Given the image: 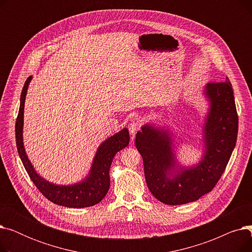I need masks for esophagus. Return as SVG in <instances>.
I'll return each instance as SVG.
<instances>
[{"instance_id": "1", "label": "esophagus", "mask_w": 252, "mask_h": 252, "mask_svg": "<svg viewBox=\"0 0 252 252\" xmlns=\"http://www.w3.org/2000/svg\"><path fill=\"white\" fill-rule=\"evenodd\" d=\"M140 123L139 122H133L128 125V130L131 136H135V134L140 129Z\"/></svg>"}]
</instances>
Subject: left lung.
I'll list each match as a JSON object with an SVG mask.
<instances>
[{
  "label": "left lung",
  "mask_w": 252,
  "mask_h": 252,
  "mask_svg": "<svg viewBox=\"0 0 252 252\" xmlns=\"http://www.w3.org/2000/svg\"><path fill=\"white\" fill-rule=\"evenodd\" d=\"M202 95L208 108L201 129L202 154L196 163L186 166L178 160V142L166 124L148 123L136 135V147L143 157L147 186L156 199L164 204H186L209 193L235 148L238 115L229 78L207 84Z\"/></svg>",
  "instance_id": "8db88e82"
}]
</instances>
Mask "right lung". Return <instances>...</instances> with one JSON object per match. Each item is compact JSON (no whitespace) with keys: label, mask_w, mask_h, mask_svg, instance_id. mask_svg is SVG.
Masks as SVG:
<instances>
[{"label":"right lung","mask_w":252,"mask_h":252,"mask_svg":"<svg viewBox=\"0 0 252 252\" xmlns=\"http://www.w3.org/2000/svg\"><path fill=\"white\" fill-rule=\"evenodd\" d=\"M32 79V76H30L23 86L15 126L16 146L23 166L35 187L53 203L71 208H84L99 203L107 194L110 187L109 170L113 157L129 143L128 129L126 127L123 128L99 145L89 173L82 181L69 185H57L47 181L36 173L26 154L23 143L24 103Z\"/></svg>","instance_id":"add662e5"}]
</instances>
